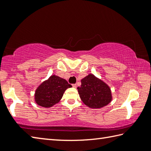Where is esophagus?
I'll return each mask as SVG.
<instances>
[{
	"mask_svg": "<svg viewBox=\"0 0 151 151\" xmlns=\"http://www.w3.org/2000/svg\"><path fill=\"white\" fill-rule=\"evenodd\" d=\"M72 86H73L74 88H76V84H73Z\"/></svg>",
	"mask_w": 151,
	"mask_h": 151,
	"instance_id": "obj_1",
	"label": "esophagus"
}]
</instances>
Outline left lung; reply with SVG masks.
Here are the masks:
<instances>
[{
	"instance_id": "obj_1",
	"label": "left lung",
	"mask_w": 151,
	"mask_h": 151,
	"mask_svg": "<svg viewBox=\"0 0 151 151\" xmlns=\"http://www.w3.org/2000/svg\"><path fill=\"white\" fill-rule=\"evenodd\" d=\"M77 89L82 101L89 108H103L112 99L109 85L93 74H89L82 79L81 85Z\"/></svg>"
}]
</instances>
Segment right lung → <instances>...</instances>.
<instances>
[{
	"mask_svg": "<svg viewBox=\"0 0 151 151\" xmlns=\"http://www.w3.org/2000/svg\"><path fill=\"white\" fill-rule=\"evenodd\" d=\"M71 86L65 79L56 75L50 76L36 89L35 103L45 108L52 107L59 103L65 91Z\"/></svg>",
	"mask_w": 151,
	"mask_h": 151,
	"instance_id": "add662e5",
	"label": "right lung"
}]
</instances>
